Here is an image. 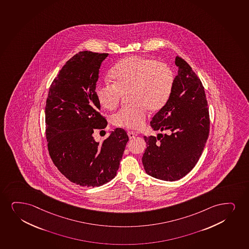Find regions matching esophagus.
<instances>
[{"label": "esophagus", "mask_w": 249, "mask_h": 249, "mask_svg": "<svg viewBox=\"0 0 249 249\" xmlns=\"http://www.w3.org/2000/svg\"><path fill=\"white\" fill-rule=\"evenodd\" d=\"M127 135H128L129 138L130 139H132V138H135L137 134H136L135 132H127Z\"/></svg>", "instance_id": "1"}]
</instances>
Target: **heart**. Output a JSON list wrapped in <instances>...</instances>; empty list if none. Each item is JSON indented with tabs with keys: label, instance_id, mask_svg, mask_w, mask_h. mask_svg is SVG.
<instances>
[{
	"label": "heart",
	"instance_id": "b5f03b06",
	"mask_svg": "<svg viewBox=\"0 0 249 249\" xmlns=\"http://www.w3.org/2000/svg\"><path fill=\"white\" fill-rule=\"evenodd\" d=\"M113 84L96 87L95 96L102 107L112 111L128 94L130 104L111 117L115 126L138 130L144 125L147 110L159 111L168 102L174 84V74L168 65L153 58L130 56L111 69Z\"/></svg>",
	"mask_w": 249,
	"mask_h": 249
}]
</instances>
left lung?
<instances>
[{
    "instance_id": "8db88e82",
    "label": "left lung",
    "mask_w": 249,
    "mask_h": 249,
    "mask_svg": "<svg viewBox=\"0 0 249 249\" xmlns=\"http://www.w3.org/2000/svg\"><path fill=\"white\" fill-rule=\"evenodd\" d=\"M178 68L168 102L150 122L155 131L169 134L144 137L142 163L147 175L175 181L196 166L209 136L210 116L201 81L187 62L176 56Z\"/></svg>"
}]
</instances>
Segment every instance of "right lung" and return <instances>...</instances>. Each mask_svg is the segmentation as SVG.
I'll return each instance as SVG.
<instances>
[{
	"mask_svg": "<svg viewBox=\"0 0 249 249\" xmlns=\"http://www.w3.org/2000/svg\"><path fill=\"white\" fill-rule=\"evenodd\" d=\"M108 53L82 51L70 58L49 87L45 107L48 149L62 175L80 186L97 187L117 175L128 136L116 128L96 142L95 130L107 126L95 96L99 69Z\"/></svg>",
	"mask_w": 249,
	"mask_h": 249,
	"instance_id": "add662e5",
	"label": "right lung"
}]
</instances>
